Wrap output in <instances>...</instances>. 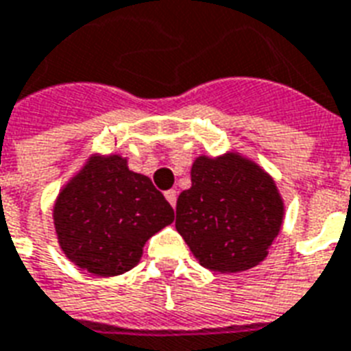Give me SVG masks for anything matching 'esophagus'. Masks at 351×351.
Listing matches in <instances>:
<instances>
[{
	"mask_svg": "<svg viewBox=\"0 0 351 351\" xmlns=\"http://www.w3.org/2000/svg\"><path fill=\"white\" fill-rule=\"evenodd\" d=\"M165 199H167L169 204H171V206L175 208V206H176V191H175V189H169V191H165Z\"/></svg>",
	"mask_w": 351,
	"mask_h": 351,
	"instance_id": "obj_1",
	"label": "esophagus"
}]
</instances>
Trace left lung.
<instances>
[{
	"label": "left lung",
	"instance_id": "8db88e82",
	"mask_svg": "<svg viewBox=\"0 0 351 351\" xmlns=\"http://www.w3.org/2000/svg\"><path fill=\"white\" fill-rule=\"evenodd\" d=\"M285 202L264 169L240 152L197 156L191 188L176 201V230L201 266L236 274L268 256Z\"/></svg>",
	"mask_w": 351,
	"mask_h": 351
}]
</instances>
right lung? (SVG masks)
I'll list each match as a JSON object with an SVG mask.
<instances>
[{"label": "right lung", "mask_w": 351, "mask_h": 351, "mask_svg": "<svg viewBox=\"0 0 351 351\" xmlns=\"http://www.w3.org/2000/svg\"><path fill=\"white\" fill-rule=\"evenodd\" d=\"M175 212L149 176L121 154H93L64 184L53 204L59 247L77 268L113 277L139 264L149 238Z\"/></svg>", "instance_id": "1"}]
</instances>
